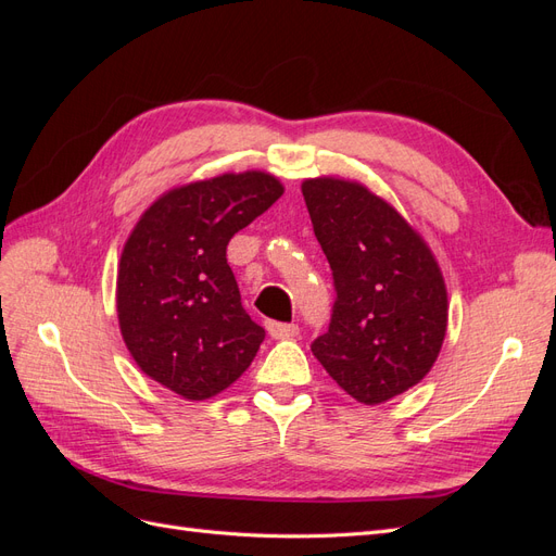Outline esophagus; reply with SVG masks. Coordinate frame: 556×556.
<instances>
[{
    "instance_id": "1",
    "label": "esophagus",
    "mask_w": 556,
    "mask_h": 556,
    "mask_svg": "<svg viewBox=\"0 0 556 556\" xmlns=\"http://www.w3.org/2000/svg\"><path fill=\"white\" fill-rule=\"evenodd\" d=\"M266 331L271 333V339H294L299 333L296 325H282V323H268Z\"/></svg>"
}]
</instances>
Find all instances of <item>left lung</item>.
I'll list each match as a JSON object with an SVG mask.
<instances>
[{"label":"left lung","mask_w":556,"mask_h":556,"mask_svg":"<svg viewBox=\"0 0 556 556\" xmlns=\"http://www.w3.org/2000/svg\"><path fill=\"white\" fill-rule=\"evenodd\" d=\"M331 266L329 331L311 350L339 387L378 406L422 380L447 331V288L431 248L390 201L348 178L301 182Z\"/></svg>","instance_id":"8db88e82"}]
</instances>
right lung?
<instances>
[{
    "mask_svg": "<svg viewBox=\"0 0 556 556\" xmlns=\"http://www.w3.org/2000/svg\"><path fill=\"white\" fill-rule=\"evenodd\" d=\"M282 192L274 174L227 172L166 190L141 213L117 262L115 308L150 380L204 401L255 359L264 329L243 311L227 243Z\"/></svg>",
    "mask_w": 556,
    "mask_h": 556,
    "instance_id": "right-lung-1",
    "label": "right lung"
}]
</instances>
